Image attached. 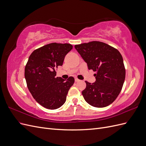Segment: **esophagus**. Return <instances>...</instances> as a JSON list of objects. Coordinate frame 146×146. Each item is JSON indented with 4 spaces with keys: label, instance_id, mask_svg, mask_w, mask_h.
Wrapping results in <instances>:
<instances>
[{
    "label": "esophagus",
    "instance_id": "obj_1",
    "mask_svg": "<svg viewBox=\"0 0 146 146\" xmlns=\"http://www.w3.org/2000/svg\"><path fill=\"white\" fill-rule=\"evenodd\" d=\"M75 81H76V82H79V81H80V80H79V79H78L77 78H75Z\"/></svg>",
    "mask_w": 146,
    "mask_h": 146
}]
</instances>
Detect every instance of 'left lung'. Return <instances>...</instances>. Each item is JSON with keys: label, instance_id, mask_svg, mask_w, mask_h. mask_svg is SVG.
Masks as SVG:
<instances>
[{"label": "left lung", "instance_id": "1", "mask_svg": "<svg viewBox=\"0 0 146 146\" xmlns=\"http://www.w3.org/2000/svg\"><path fill=\"white\" fill-rule=\"evenodd\" d=\"M87 63L88 69L96 72V82L85 81L82 95L92 107L102 108L113 103L122 90L125 78L122 56L117 49L100 41H91L75 46Z\"/></svg>", "mask_w": 146, "mask_h": 146}]
</instances>
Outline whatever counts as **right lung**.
Returning <instances> with one entry per match:
<instances>
[{"mask_svg":"<svg viewBox=\"0 0 146 146\" xmlns=\"http://www.w3.org/2000/svg\"><path fill=\"white\" fill-rule=\"evenodd\" d=\"M72 48L70 44L53 42L35 50L29 56L25 68L28 89L37 102L46 108L61 107L74 83L72 77L67 80L55 77V69L63 65L65 56Z\"/></svg>","mask_w":146,"mask_h":146,"instance_id":"right-lung-1","label":"right lung"}]
</instances>
